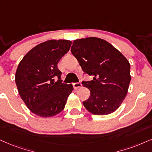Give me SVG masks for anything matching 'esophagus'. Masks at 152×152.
<instances>
[{
    "instance_id": "1",
    "label": "esophagus",
    "mask_w": 152,
    "mask_h": 152,
    "mask_svg": "<svg viewBox=\"0 0 152 152\" xmlns=\"http://www.w3.org/2000/svg\"><path fill=\"white\" fill-rule=\"evenodd\" d=\"M82 84L80 83V82H78V83H73V86H74V88H76V89H77V88L81 87Z\"/></svg>"
}]
</instances>
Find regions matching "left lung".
Listing matches in <instances>:
<instances>
[{"mask_svg":"<svg viewBox=\"0 0 152 152\" xmlns=\"http://www.w3.org/2000/svg\"><path fill=\"white\" fill-rule=\"evenodd\" d=\"M71 52L84 74L93 77L82 81L90 91L83 102L86 109L95 115L116 111L127 95L131 79L127 59L108 42L95 37L75 40Z\"/></svg>","mask_w":152,"mask_h":152,"instance_id":"left-lung-1","label":"left lung"}]
</instances>
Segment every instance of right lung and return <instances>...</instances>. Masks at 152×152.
<instances>
[{
    "instance_id": "1",
    "label": "right lung",
    "mask_w": 152,
    "mask_h": 152,
    "mask_svg": "<svg viewBox=\"0 0 152 152\" xmlns=\"http://www.w3.org/2000/svg\"><path fill=\"white\" fill-rule=\"evenodd\" d=\"M71 45L67 40L44 42L31 50L19 64L15 83L21 98L34 114L50 117L64 109L74 88L72 84L63 83L57 64Z\"/></svg>"
}]
</instances>
